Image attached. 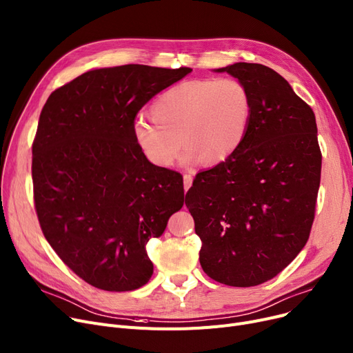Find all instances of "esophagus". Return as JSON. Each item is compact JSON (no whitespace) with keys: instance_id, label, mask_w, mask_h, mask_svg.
<instances>
[{"instance_id":"esophagus-1","label":"esophagus","mask_w":353,"mask_h":353,"mask_svg":"<svg viewBox=\"0 0 353 353\" xmlns=\"http://www.w3.org/2000/svg\"><path fill=\"white\" fill-rule=\"evenodd\" d=\"M183 183H184V189L189 190L190 186L193 184V177H192V174H184V176H183Z\"/></svg>"}]
</instances>
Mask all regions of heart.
Returning <instances> with one entry per match:
<instances>
[{"label": "heart", "instance_id": "obj_1", "mask_svg": "<svg viewBox=\"0 0 353 353\" xmlns=\"http://www.w3.org/2000/svg\"><path fill=\"white\" fill-rule=\"evenodd\" d=\"M252 114L250 92L237 79L183 81L159 96L153 117L136 120L133 137L144 157L159 167L172 165L181 144L186 161L217 165L242 145Z\"/></svg>", "mask_w": 353, "mask_h": 353}]
</instances>
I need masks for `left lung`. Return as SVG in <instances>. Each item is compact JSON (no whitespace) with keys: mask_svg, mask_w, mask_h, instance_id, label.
Listing matches in <instances>:
<instances>
[{"mask_svg":"<svg viewBox=\"0 0 353 353\" xmlns=\"http://www.w3.org/2000/svg\"><path fill=\"white\" fill-rule=\"evenodd\" d=\"M252 96L249 132L226 161L196 176L186 206L213 281L249 288L281 273L305 248L314 217L322 154L312 108L274 70L217 68Z\"/></svg>","mask_w":353,"mask_h":353,"instance_id":"8db88e82","label":"left lung"}]
</instances>
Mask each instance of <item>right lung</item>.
I'll return each mask as SVG.
<instances>
[{"label": "right lung", "instance_id": "add662e5", "mask_svg": "<svg viewBox=\"0 0 353 353\" xmlns=\"http://www.w3.org/2000/svg\"><path fill=\"white\" fill-rule=\"evenodd\" d=\"M192 68L90 70L51 92L32 143L34 203L61 261L91 286L134 290L153 274L145 253L184 205L180 173L148 161L133 137L140 108Z\"/></svg>", "mask_w": 353, "mask_h": 353}]
</instances>
